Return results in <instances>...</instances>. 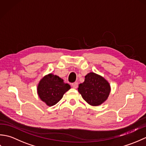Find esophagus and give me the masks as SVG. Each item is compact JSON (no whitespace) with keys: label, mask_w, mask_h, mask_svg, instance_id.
Here are the masks:
<instances>
[{"label":"esophagus","mask_w":146,"mask_h":146,"mask_svg":"<svg viewBox=\"0 0 146 146\" xmlns=\"http://www.w3.org/2000/svg\"><path fill=\"white\" fill-rule=\"evenodd\" d=\"M71 85H72L73 88H76L77 87H78V83H77V82H74V83H72V84H71Z\"/></svg>","instance_id":"obj_1"}]
</instances>
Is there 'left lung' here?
Listing matches in <instances>:
<instances>
[{"instance_id":"1","label":"left lung","mask_w":146,"mask_h":146,"mask_svg":"<svg viewBox=\"0 0 146 146\" xmlns=\"http://www.w3.org/2000/svg\"><path fill=\"white\" fill-rule=\"evenodd\" d=\"M78 90L87 103L93 106H97L107 100L110 92V86L102 76L95 73H90L85 76V82L79 85Z\"/></svg>"}]
</instances>
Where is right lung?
<instances>
[{"mask_svg": "<svg viewBox=\"0 0 146 146\" xmlns=\"http://www.w3.org/2000/svg\"><path fill=\"white\" fill-rule=\"evenodd\" d=\"M70 89V86L64 83L60 77L49 74L40 81L38 93L40 98L49 106L56 104L64 94Z\"/></svg>", "mask_w": 146, "mask_h": 146, "instance_id": "right-lung-1", "label": "right lung"}]
</instances>
